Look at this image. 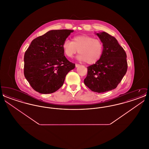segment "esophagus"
I'll list each match as a JSON object with an SVG mask.
<instances>
[{
  "label": "esophagus",
  "instance_id": "1",
  "mask_svg": "<svg viewBox=\"0 0 149 149\" xmlns=\"http://www.w3.org/2000/svg\"><path fill=\"white\" fill-rule=\"evenodd\" d=\"M80 65V64H75V66L77 68V67H78V66H79Z\"/></svg>",
  "mask_w": 149,
  "mask_h": 149
}]
</instances>
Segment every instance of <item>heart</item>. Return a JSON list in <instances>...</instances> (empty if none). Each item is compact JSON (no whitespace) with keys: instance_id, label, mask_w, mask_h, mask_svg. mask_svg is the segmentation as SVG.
<instances>
[{"instance_id":"obj_1","label":"heart","mask_w":149,"mask_h":149,"mask_svg":"<svg viewBox=\"0 0 149 149\" xmlns=\"http://www.w3.org/2000/svg\"><path fill=\"white\" fill-rule=\"evenodd\" d=\"M62 47L65 55L69 57H72L78 51V60L88 64L97 62L102 56L104 49L103 43L100 39L85 35L75 36L72 41L65 40Z\"/></svg>"}]
</instances>
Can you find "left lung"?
I'll use <instances>...</instances> for the list:
<instances>
[{
    "label": "left lung",
    "mask_w": 149,
    "mask_h": 149,
    "mask_svg": "<svg viewBox=\"0 0 149 149\" xmlns=\"http://www.w3.org/2000/svg\"><path fill=\"white\" fill-rule=\"evenodd\" d=\"M96 35L103 43V55L97 62L87 67L84 82L93 92H106L115 89L126 74L127 55L116 38L105 32Z\"/></svg>",
    "instance_id": "obj_1"
}]
</instances>
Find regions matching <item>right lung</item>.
I'll return each mask as SVG.
<instances>
[{"label": "right lung", "instance_id": "add662e5", "mask_svg": "<svg viewBox=\"0 0 149 149\" xmlns=\"http://www.w3.org/2000/svg\"><path fill=\"white\" fill-rule=\"evenodd\" d=\"M73 30H51L34 39L24 56V75L32 88L41 94L57 91L75 65L64 56L62 45Z\"/></svg>", "mask_w": 149, "mask_h": 149}]
</instances>
